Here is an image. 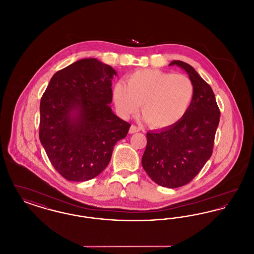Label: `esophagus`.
Returning a JSON list of instances; mask_svg holds the SVG:
<instances>
[{"label":"esophagus","mask_w":254,"mask_h":254,"mask_svg":"<svg viewBox=\"0 0 254 254\" xmlns=\"http://www.w3.org/2000/svg\"><path fill=\"white\" fill-rule=\"evenodd\" d=\"M139 131H140V128H139V127H136V126H134V125H132V126L130 127V128H129V133H130V134L139 132Z\"/></svg>","instance_id":"esophagus-1"}]
</instances>
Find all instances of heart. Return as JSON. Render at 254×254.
Instances as JSON below:
<instances>
[{
  "label": "heart",
  "instance_id": "1",
  "mask_svg": "<svg viewBox=\"0 0 254 254\" xmlns=\"http://www.w3.org/2000/svg\"><path fill=\"white\" fill-rule=\"evenodd\" d=\"M127 83L119 81L113 88L119 112L127 118L142 105V115L154 128H167L177 124L193 100V84L183 74L142 69L130 74Z\"/></svg>",
  "mask_w": 254,
  "mask_h": 254
}]
</instances>
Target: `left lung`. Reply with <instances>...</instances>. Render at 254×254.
<instances>
[{"mask_svg":"<svg viewBox=\"0 0 254 254\" xmlns=\"http://www.w3.org/2000/svg\"><path fill=\"white\" fill-rule=\"evenodd\" d=\"M169 65L188 73L193 84V100L177 124L146 133L142 166L159 186L176 189L191 181L211 156L220 110L210 85L190 64L172 61Z\"/></svg>","mask_w":254,"mask_h":254,"instance_id":"left-lung-1","label":"left lung"}]
</instances>
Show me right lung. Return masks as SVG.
<instances>
[{
  "mask_svg": "<svg viewBox=\"0 0 254 254\" xmlns=\"http://www.w3.org/2000/svg\"><path fill=\"white\" fill-rule=\"evenodd\" d=\"M114 68L95 58L55 73L40 103L39 137L49 159L68 181H88L109 165L130 125L114 114Z\"/></svg>",
  "mask_w": 254,
  "mask_h": 254,
  "instance_id": "1",
  "label": "right lung"
}]
</instances>
